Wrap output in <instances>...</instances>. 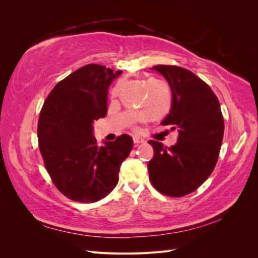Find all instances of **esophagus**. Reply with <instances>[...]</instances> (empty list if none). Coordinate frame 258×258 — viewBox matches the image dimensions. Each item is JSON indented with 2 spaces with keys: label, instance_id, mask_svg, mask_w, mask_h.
<instances>
[{
  "label": "esophagus",
  "instance_id": "34e87169",
  "mask_svg": "<svg viewBox=\"0 0 258 258\" xmlns=\"http://www.w3.org/2000/svg\"><path fill=\"white\" fill-rule=\"evenodd\" d=\"M134 143L136 145H139V144H142V143H145V140L143 138H140L138 136H135L134 137Z\"/></svg>",
  "mask_w": 258,
  "mask_h": 258
}]
</instances>
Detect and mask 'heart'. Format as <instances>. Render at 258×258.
Instances as JSON below:
<instances>
[{
    "mask_svg": "<svg viewBox=\"0 0 258 258\" xmlns=\"http://www.w3.org/2000/svg\"><path fill=\"white\" fill-rule=\"evenodd\" d=\"M156 83H158V82H157V81H155V80H150V81H148V82H147V88H148V90L153 89L154 85H155Z\"/></svg>",
    "mask_w": 258,
    "mask_h": 258,
    "instance_id": "b5f03b06",
    "label": "heart"
}]
</instances>
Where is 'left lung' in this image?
<instances>
[{
    "label": "left lung",
    "mask_w": 258,
    "mask_h": 258,
    "mask_svg": "<svg viewBox=\"0 0 258 258\" xmlns=\"http://www.w3.org/2000/svg\"><path fill=\"white\" fill-rule=\"evenodd\" d=\"M168 81L172 106L161 124L177 129L175 145L151 140L155 155L148 162L150 181L162 195L183 197L213 172L224 137L221 105L210 86L189 70L159 64L152 68Z\"/></svg>",
    "instance_id": "1"
}]
</instances>
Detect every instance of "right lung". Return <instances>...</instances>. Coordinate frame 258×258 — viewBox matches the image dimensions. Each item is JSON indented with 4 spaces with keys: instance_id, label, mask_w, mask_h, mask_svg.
<instances>
[{
    "instance_id": "1",
    "label": "right lung",
    "mask_w": 258,
    "mask_h": 258,
    "mask_svg": "<svg viewBox=\"0 0 258 258\" xmlns=\"http://www.w3.org/2000/svg\"><path fill=\"white\" fill-rule=\"evenodd\" d=\"M121 74L87 64L60 81L46 98L37 124L38 147L58 190L69 199L91 204L118 183L121 162L132 150L128 135L97 144L92 123L107 112V92Z\"/></svg>"
}]
</instances>
